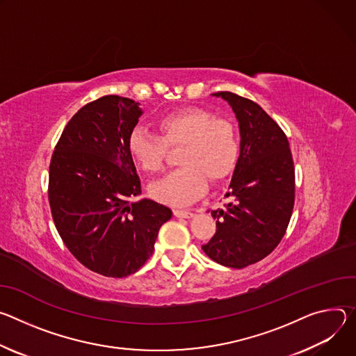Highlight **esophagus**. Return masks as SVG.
<instances>
[{"label":"esophagus","instance_id":"34e87169","mask_svg":"<svg viewBox=\"0 0 356 356\" xmlns=\"http://www.w3.org/2000/svg\"><path fill=\"white\" fill-rule=\"evenodd\" d=\"M174 215L177 218H192L193 213L188 209H174Z\"/></svg>","mask_w":356,"mask_h":356}]
</instances>
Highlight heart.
Listing matches in <instances>:
<instances>
[{
  "label": "heart",
  "mask_w": 356,
  "mask_h": 356,
  "mask_svg": "<svg viewBox=\"0 0 356 356\" xmlns=\"http://www.w3.org/2000/svg\"><path fill=\"white\" fill-rule=\"evenodd\" d=\"M160 136L143 127L131 130L127 149L134 164L147 174H158L165 167L168 148H178L179 168L151 186L156 201L185 205L207 189V179L222 182L239 160V131L230 120L216 117L201 107H184L158 118Z\"/></svg>",
  "instance_id": "obj_1"
}]
</instances>
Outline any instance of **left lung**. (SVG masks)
<instances>
[{
  "label": "left lung",
  "instance_id": "left-lung-1",
  "mask_svg": "<svg viewBox=\"0 0 356 356\" xmlns=\"http://www.w3.org/2000/svg\"><path fill=\"white\" fill-rule=\"evenodd\" d=\"M213 95L232 106L242 140L225 195L232 201L211 211L216 232L202 249L222 266L243 268L283 239L296 200L294 161L287 136L257 103L232 92Z\"/></svg>",
  "mask_w": 356,
  "mask_h": 356
}]
</instances>
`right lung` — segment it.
<instances>
[{
  "mask_svg": "<svg viewBox=\"0 0 356 356\" xmlns=\"http://www.w3.org/2000/svg\"><path fill=\"white\" fill-rule=\"evenodd\" d=\"M141 110L131 99L103 96L63 129L49 165L48 198L69 252L106 277H127L149 259L170 208L140 200L141 181L127 140Z\"/></svg>",
  "mask_w": 356,
  "mask_h": 356,
  "instance_id": "1",
  "label": "right lung"
}]
</instances>
